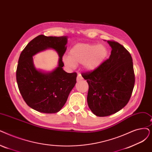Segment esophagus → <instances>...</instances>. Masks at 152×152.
<instances>
[{
    "label": "esophagus",
    "mask_w": 152,
    "mask_h": 152,
    "mask_svg": "<svg viewBox=\"0 0 152 152\" xmlns=\"http://www.w3.org/2000/svg\"><path fill=\"white\" fill-rule=\"evenodd\" d=\"M83 77H82V76H81V74H78L77 75V81H81L82 80H83Z\"/></svg>",
    "instance_id": "34e87169"
}]
</instances>
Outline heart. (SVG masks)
Here are the masks:
<instances>
[{
    "instance_id": "obj_1",
    "label": "heart",
    "mask_w": 152,
    "mask_h": 152,
    "mask_svg": "<svg viewBox=\"0 0 152 152\" xmlns=\"http://www.w3.org/2000/svg\"><path fill=\"white\" fill-rule=\"evenodd\" d=\"M109 54L107 46L103 44L77 43L69 51V56H64L63 62L67 67L75 69L77 64L91 72L97 69L106 60Z\"/></svg>"
}]
</instances>
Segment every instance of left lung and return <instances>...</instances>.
I'll return each instance as SVG.
<instances>
[{
	"label": "left lung",
	"instance_id": "8db88e82",
	"mask_svg": "<svg viewBox=\"0 0 152 152\" xmlns=\"http://www.w3.org/2000/svg\"><path fill=\"white\" fill-rule=\"evenodd\" d=\"M107 43L112 48L109 58L96 70L82 76L89 84L88 106L99 117L112 115L124 108L129 101L135 84L129 52L116 42Z\"/></svg>",
	"mask_w": 152,
	"mask_h": 152
}]
</instances>
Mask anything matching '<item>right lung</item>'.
<instances>
[{
	"instance_id": "1",
	"label": "right lung",
	"mask_w": 152,
	"mask_h": 152,
	"mask_svg": "<svg viewBox=\"0 0 152 152\" xmlns=\"http://www.w3.org/2000/svg\"><path fill=\"white\" fill-rule=\"evenodd\" d=\"M68 37L40 35L30 41L20 55L16 78L20 92L31 109L46 114L56 113L66 102L76 83V72L63 70L62 57L66 50ZM48 49H54L59 56L57 66L51 72L38 70L32 56Z\"/></svg>"
}]
</instances>
